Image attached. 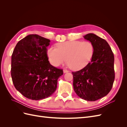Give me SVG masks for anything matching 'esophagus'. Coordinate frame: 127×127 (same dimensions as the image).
<instances>
[{
    "mask_svg": "<svg viewBox=\"0 0 127 127\" xmlns=\"http://www.w3.org/2000/svg\"><path fill=\"white\" fill-rule=\"evenodd\" d=\"M68 72V70H67V69H64V73H66V72Z\"/></svg>",
    "mask_w": 127,
    "mask_h": 127,
    "instance_id": "obj_1",
    "label": "esophagus"
}]
</instances>
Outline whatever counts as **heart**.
I'll list each match as a JSON object with an SVG mask.
<instances>
[{
  "mask_svg": "<svg viewBox=\"0 0 127 127\" xmlns=\"http://www.w3.org/2000/svg\"><path fill=\"white\" fill-rule=\"evenodd\" d=\"M94 51L93 45L90 42L70 41L58 43L57 48H49L47 54L53 66H58L67 61L71 69L78 70L90 62Z\"/></svg>",
  "mask_w": 127,
  "mask_h": 127,
  "instance_id": "obj_1",
  "label": "heart"
}]
</instances>
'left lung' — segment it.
<instances>
[{
  "mask_svg": "<svg viewBox=\"0 0 127 127\" xmlns=\"http://www.w3.org/2000/svg\"><path fill=\"white\" fill-rule=\"evenodd\" d=\"M84 37L93 45L91 62L81 70L72 72L75 93L85 100L95 101L112 89L115 78L113 53L108 43L93 33Z\"/></svg>",
  "mask_w": 127,
  "mask_h": 127,
  "instance_id": "1",
  "label": "left lung"
}]
</instances>
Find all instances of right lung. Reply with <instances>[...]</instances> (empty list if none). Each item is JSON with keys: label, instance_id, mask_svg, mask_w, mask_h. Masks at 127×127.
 <instances>
[{"label": "right lung", "instance_id": "1", "mask_svg": "<svg viewBox=\"0 0 127 127\" xmlns=\"http://www.w3.org/2000/svg\"><path fill=\"white\" fill-rule=\"evenodd\" d=\"M50 40L30 34L19 41L11 55V76L15 88L25 97L40 100L53 94L62 69L50 64Z\"/></svg>", "mask_w": 127, "mask_h": 127}]
</instances>
